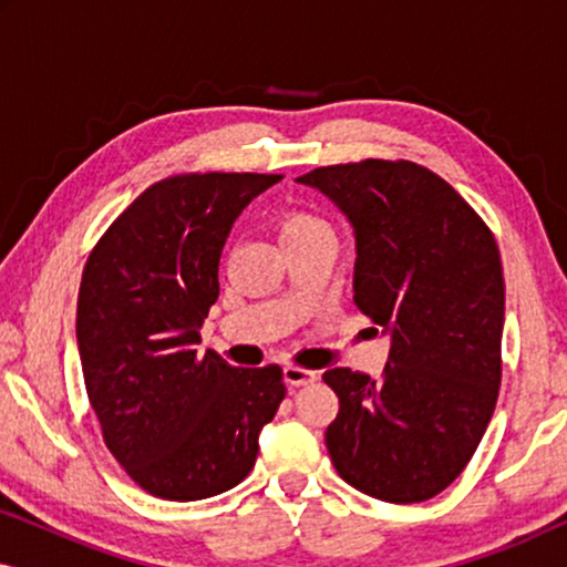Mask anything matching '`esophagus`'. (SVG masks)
Masks as SVG:
<instances>
[{
	"label": "esophagus",
	"instance_id": "34e87169",
	"mask_svg": "<svg viewBox=\"0 0 567 567\" xmlns=\"http://www.w3.org/2000/svg\"><path fill=\"white\" fill-rule=\"evenodd\" d=\"M284 379H286V384H289V386H305V384H312L315 379H317V374H315V371H309V369L286 367L284 369Z\"/></svg>",
	"mask_w": 567,
	"mask_h": 567
}]
</instances>
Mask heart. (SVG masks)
Masks as SVG:
<instances>
[{
    "mask_svg": "<svg viewBox=\"0 0 567 567\" xmlns=\"http://www.w3.org/2000/svg\"><path fill=\"white\" fill-rule=\"evenodd\" d=\"M278 237L281 245L293 243H312V239H332L336 243V231L320 214L309 212V208H291L278 221Z\"/></svg>",
    "mask_w": 567,
    "mask_h": 567,
    "instance_id": "1",
    "label": "heart"
}]
</instances>
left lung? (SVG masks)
Instances as JSON below:
<instances>
[{
    "label": "left lung",
    "instance_id": "1",
    "mask_svg": "<svg viewBox=\"0 0 567 567\" xmlns=\"http://www.w3.org/2000/svg\"><path fill=\"white\" fill-rule=\"evenodd\" d=\"M297 183L353 227V301L390 336L382 379L322 374L340 400L324 431L330 460L371 498L429 501L467 467L498 400V245L452 185L413 162L317 167Z\"/></svg>",
    "mask_w": 567,
    "mask_h": 567
}]
</instances>
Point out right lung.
<instances>
[{"label": "right lung", "instance_id": "right-lung-1", "mask_svg": "<svg viewBox=\"0 0 567 567\" xmlns=\"http://www.w3.org/2000/svg\"><path fill=\"white\" fill-rule=\"evenodd\" d=\"M281 175H175L146 188L90 252L76 299L84 386L105 446L165 501L219 495L250 475L284 371L198 353L219 299L231 224Z\"/></svg>", "mask_w": 567, "mask_h": 567}]
</instances>
